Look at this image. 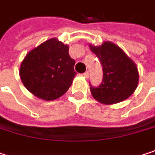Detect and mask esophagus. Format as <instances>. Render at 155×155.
Masks as SVG:
<instances>
[{"mask_svg": "<svg viewBox=\"0 0 155 155\" xmlns=\"http://www.w3.org/2000/svg\"><path fill=\"white\" fill-rule=\"evenodd\" d=\"M89 75H90L89 72H85V73L83 74V76H84L85 78H88V77H89Z\"/></svg>", "mask_w": 155, "mask_h": 155, "instance_id": "34e87169", "label": "esophagus"}]
</instances>
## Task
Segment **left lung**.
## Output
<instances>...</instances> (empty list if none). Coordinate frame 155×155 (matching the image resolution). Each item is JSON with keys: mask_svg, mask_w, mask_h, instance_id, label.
<instances>
[{"mask_svg": "<svg viewBox=\"0 0 155 155\" xmlns=\"http://www.w3.org/2000/svg\"><path fill=\"white\" fill-rule=\"evenodd\" d=\"M99 58L103 71L102 83L91 85V92L99 102L106 105L121 102L130 97L138 85L139 74L137 64L117 45L107 41L100 47L90 45Z\"/></svg>", "mask_w": 155, "mask_h": 155, "instance_id": "8db88e82", "label": "left lung"}]
</instances>
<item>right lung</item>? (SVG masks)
I'll use <instances>...</instances> for the list:
<instances>
[{
	"label": "right lung",
	"instance_id": "add662e5",
	"mask_svg": "<svg viewBox=\"0 0 155 155\" xmlns=\"http://www.w3.org/2000/svg\"><path fill=\"white\" fill-rule=\"evenodd\" d=\"M69 47L51 38L29 51L19 68L23 85L36 97L54 101L70 88L76 73Z\"/></svg>",
	"mask_w": 155,
	"mask_h": 155
}]
</instances>
